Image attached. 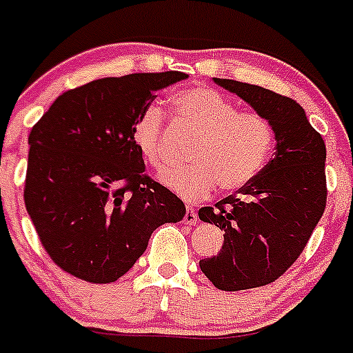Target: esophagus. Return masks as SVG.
Wrapping results in <instances>:
<instances>
[{"instance_id": "1", "label": "esophagus", "mask_w": 353, "mask_h": 353, "mask_svg": "<svg viewBox=\"0 0 353 353\" xmlns=\"http://www.w3.org/2000/svg\"><path fill=\"white\" fill-rule=\"evenodd\" d=\"M198 214H196L194 207L192 205H187V210H185V215H183V224H189V226H194V224H198Z\"/></svg>"}]
</instances>
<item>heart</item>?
<instances>
[{"label": "heart", "mask_w": 353, "mask_h": 353, "mask_svg": "<svg viewBox=\"0 0 353 353\" xmlns=\"http://www.w3.org/2000/svg\"><path fill=\"white\" fill-rule=\"evenodd\" d=\"M174 114L194 132L185 166L161 174V182L174 194L199 199L219 183L224 192L244 189L256 179L272 155L274 129L258 113L240 111L239 105L207 86L180 90L171 97ZM164 114L148 104L132 123L130 138L141 157L155 170L164 166L162 146Z\"/></svg>", "instance_id": "b5f03b06"}]
</instances>
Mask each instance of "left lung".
I'll use <instances>...</instances> for the list:
<instances>
[{
	"label": "left lung",
	"mask_w": 353,
	"mask_h": 353,
	"mask_svg": "<svg viewBox=\"0 0 353 353\" xmlns=\"http://www.w3.org/2000/svg\"><path fill=\"white\" fill-rule=\"evenodd\" d=\"M270 121L276 154L239 196L199 208L203 223L224 230L215 256L199 269L224 292L276 281L301 256L325 210V143L295 101L256 84L214 77Z\"/></svg>",
	"instance_id": "left-lung-1"
}]
</instances>
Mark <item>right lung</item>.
<instances>
[{"mask_svg":"<svg viewBox=\"0 0 353 353\" xmlns=\"http://www.w3.org/2000/svg\"><path fill=\"white\" fill-rule=\"evenodd\" d=\"M176 70L102 77L68 90L31 129L24 203L51 260L88 283H113L152 233L185 205L145 174L130 130Z\"/></svg>","mask_w":353,"mask_h":353,"instance_id":"add662e5","label":"right lung"}]
</instances>
